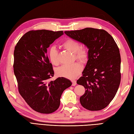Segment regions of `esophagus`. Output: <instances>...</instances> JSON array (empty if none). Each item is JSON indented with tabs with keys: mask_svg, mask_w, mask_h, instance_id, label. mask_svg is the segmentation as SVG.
<instances>
[{
	"mask_svg": "<svg viewBox=\"0 0 134 134\" xmlns=\"http://www.w3.org/2000/svg\"><path fill=\"white\" fill-rule=\"evenodd\" d=\"M76 85V81L75 80H73L72 81V86H75Z\"/></svg>",
	"mask_w": 134,
	"mask_h": 134,
	"instance_id": "esophagus-1",
	"label": "esophagus"
}]
</instances>
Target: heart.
<instances>
[{"mask_svg": "<svg viewBox=\"0 0 134 134\" xmlns=\"http://www.w3.org/2000/svg\"><path fill=\"white\" fill-rule=\"evenodd\" d=\"M62 47L65 49L74 53L75 58L81 62L87 61L89 56V50L85 45H80V42L75 39L68 38L63 42ZM48 56L51 62L54 65L59 64L58 51L55 47L49 48ZM82 70V65L78 62L72 64L63 65L56 70L57 75L60 77L68 79H74L76 78Z\"/></svg>", "mask_w": 134, "mask_h": 134, "instance_id": "heart-1", "label": "heart"}]
</instances>
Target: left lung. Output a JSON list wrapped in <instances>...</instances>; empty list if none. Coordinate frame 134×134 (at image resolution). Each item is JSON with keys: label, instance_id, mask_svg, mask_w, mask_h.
Listing matches in <instances>:
<instances>
[{"label": "left lung", "instance_id": "8db88e82", "mask_svg": "<svg viewBox=\"0 0 134 134\" xmlns=\"http://www.w3.org/2000/svg\"><path fill=\"white\" fill-rule=\"evenodd\" d=\"M64 33L89 48V60L76 81L86 89L79 99L82 106L92 111L104 109L115 97L120 83L121 58L118 45L103 29L86 27Z\"/></svg>", "mask_w": 134, "mask_h": 134}]
</instances>
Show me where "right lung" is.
Returning a JSON list of instances; mask_svg holds the SVG:
<instances>
[{
    "instance_id": "right-lung-1",
    "label": "right lung",
    "mask_w": 134,
    "mask_h": 134,
    "mask_svg": "<svg viewBox=\"0 0 134 134\" xmlns=\"http://www.w3.org/2000/svg\"><path fill=\"white\" fill-rule=\"evenodd\" d=\"M63 31L30 30L17 42L14 52V72L19 93L33 110L41 113H53L58 109L63 91L71 86L69 79L53 76L52 64L47 48Z\"/></svg>"
}]
</instances>
